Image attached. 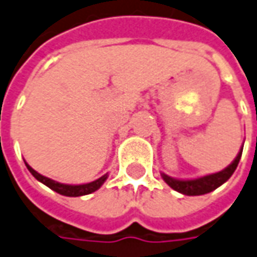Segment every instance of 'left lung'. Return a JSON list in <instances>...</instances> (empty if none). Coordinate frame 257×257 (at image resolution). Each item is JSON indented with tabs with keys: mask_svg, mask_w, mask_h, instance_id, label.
<instances>
[{
	"mask_svg": "<svg viewBox=\"0 0 257 257\" xmlns=\"http://www.w3.org/2000/svg\"><path fill=\"white\" fill-rule=\"evenodd\" d=\"M242 151H243V147L240 149L236 158L232 161V164L228 165L225 170H222L219 173L205 175V177H201L197 180H175V178H171L165 174H163V178L171 188L184 194V195H191V197L192 195H204V194H208L218 187H221L223 182H226L232 177V174L235 173L237 164H239V160L242 157Z\"/></svg>",
	"mask_w": 257,
	"mask_h": 257,
	"instance_id": "obj_1",
	"label": "left lung"
}]
</instances>
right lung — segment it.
<instances>
[{"label": "right lung", "instance_id": "obj_1", "mask_svg": "<svg viewBox=\"0 0 257 257\" xmlns=\"http://www.w3.org/2000/svg\"><path fill=\"white\" fill-rule=\"evenodd\" d=\"M27 168L29 170V173L32 174L35 177L36 180L41 181L42 184H45L46 187H49L51 189H53L55 192H58L60 195H65V197H82V195H87V194H92L94 191L100 188L103 185V182L107 180V174L100 177L99 180L93 181V182H89V184H82V185H68V184H60V182H56V181L51 180L48 177H44L39 173H36L34 168H31L27 163Z\"/></svg>", "mask_w": 257, "mask_h": 257}]
</instances>
